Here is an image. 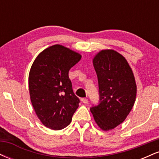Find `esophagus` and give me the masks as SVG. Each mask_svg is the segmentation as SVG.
Returning <instances> with one entry per match:
<instances>
[{
    "mask_svg": "<svg viewBox=\"0 0 159 159\" xmlns=\"http://www.w3.org/2000/svg\"><path fill=\"white\" fill-rule=\"evenodd\" d=\"M81 102L83 103L87 104V103H88V99H87V98H81Z\"/></svg>",
    "mask_w": 159,
    "mask_h": 159,
    "instance_id": "esophagus-1",
    "label": "esophagus"
}]
</instances>
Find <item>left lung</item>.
Instances as JSON below:
<instances>
[{
    "label": "left lung",
    "mask_w": 159,
    "mask_h": 159,
    "mask_svg": "<svg viewBox=\"0 0 159 159\" xmlns=\"http://www.w3.org/2000/svg\"><path fill=\"white\" fill-rule=\"evenodd\" d=\"M93 63L98 78L100 102L90 111L98 126L109 131L123 123L134 106L135 78L126 59L112 49L100 51Z\"/></svg>",
    "instance_id": "left-lung-1"
}]
</instances>
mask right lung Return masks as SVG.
<instances>
[{"label":"right lung","instance_id":"right-lung-1","mask_svg":"<svg viewBox=\"0 0 159 159\" xmlns=\"http://www.w3.org/2000/svg\"><path fill=\"white\" fill-rule=\"evenodd\" d=\"M81 59L79 53L57 44L40 52L33 63L28 77L30 101L48 129L61 130L69 125L79 106L69 71Z\"/></svg>","mask_w":159,"mask_h":159}]
</instances>
